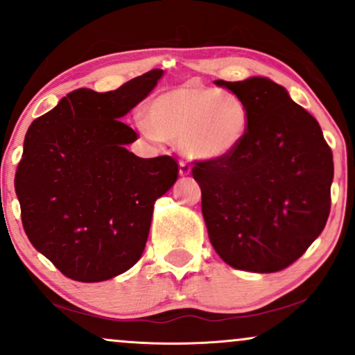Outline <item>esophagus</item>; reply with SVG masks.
<instances>
[{
  "label": "esophagus",
  "mask_w": 355,
  "mask_h": 355,
  "mask_svg": "<svg viewBox=\"0 0 355 355\" xmlns=\"http://www.w3.org/2000/svg\"><path fill=\"white\" fill-rule=\"evenodd\" d=\"M191 172V166L187 164V162H180V165H178V173L182 175V177H187V175H190Z\"/></svg>",
  "instance_id": "esophagus-1"
}]
</instances>
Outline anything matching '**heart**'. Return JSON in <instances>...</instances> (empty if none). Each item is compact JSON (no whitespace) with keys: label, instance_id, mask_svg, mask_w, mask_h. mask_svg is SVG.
Returning a JSON list of instances; mask_svg holds the SVG:
<instances>
[{"label":"heart","instance_id":"b5f03b06","mask_svg":"<svg viewBox=\"0 0 355 355\" xmlns=\"http://www.w3.org/2000/svg\"><path fill=\"white\" fill-rule=\"evenodd\" d=\"M145 120L138 130L148 140L178 145L193 160L218 162L245 141L250 110L235 93L190 81L155 96Z\"/></svg>","mask_w":355,"mask_h":355}]
</instances>
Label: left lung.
<instances>
[{"instance_id": "left-lung-1", "label": "left lung", "mask_w": 355, "mask_h": 355, "mask_svg": "<svg viewBox=\"0 0 355 355\" xmlns=\"http://www.w3.org/2000/svg\"><path fill=\"white\" fill-rule=\"evenodd\" d=\"M250 110L242 146L218 162H197L202 214L220 259L270 274L294 263L327 223L332 152L317 120L263 76L215 81Z\"/></svg>"}]
</instances>
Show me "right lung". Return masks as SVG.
<instances>
[{
    "label": "right lung",
    "instance_id": "right-lung-1",
    "mask_svg": "<svg viewBox=\"0 0 355 355\" xmlns=\"http://www.w3.org/2000/svg\"><path fill=\"white\" fill-rule=\"evenodd\" d=\"M152 70L107 93L78 88L36 118L15 177L23 229L40 254L78 282H103L140 260L153 205L173 187L172 157L140 158L120 121L157 87Z\"/></svg>",
    "mask_w": 355,
    "mask_h": 355
}]
</instances>
